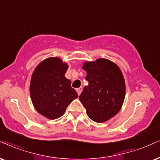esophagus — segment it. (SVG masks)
I'll return each mask as SVG.
<instances>
[{"instance_id":"obj_1","label":"esophagus","mask_w":160,"mask_h":160,"mask_svg":"<svg viewBox=\"0 0 160 160\" xmlns=\"http://www.w3.org/2000/svg\"><path fill=\"white\" fill-rule=\"evenodd\" d=\"M82 91V87H80V88H77V92H78V95H80V94H81Z\"/></svg>"}]
</instances>
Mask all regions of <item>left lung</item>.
Returning <instances> with one entry per match:
<instances>
[{"label": "left lung", "instance_id": "1", "mask_svg": "<svg viewBox=\"0 0 160 160\" xmlns=\"http://www.w3.org/2000/svg\"><path fill=\"white\" fill-rule=\"evenodd\" d=\"M85 86L80 99L87 115L96 122H103L120 112L125 96V85L120 68L110 60L100 58L86 62Z\"/></svg>", "mask_w": 160, "mask_h": 160}]
</instances>
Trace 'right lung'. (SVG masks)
<instances>
[{
	"instance_id": "obj_1",
	"label": "right lung",
	"mask_w": 160,
	"mask_h": 160,
	"mask_svg": "<svg viewBox=\"0 0 160 160\" xmlns=\"http://www.w3.org/2000/svg\"><path fill=\"white\" fill-rule=\"evenodd\" d=\"M68 65L60 58L44 60L32 74L30 94L32 103L40 114L48 119L59 118L78 93L71 86V80L66 78Z\"/></svg>"
}]
</instances>
